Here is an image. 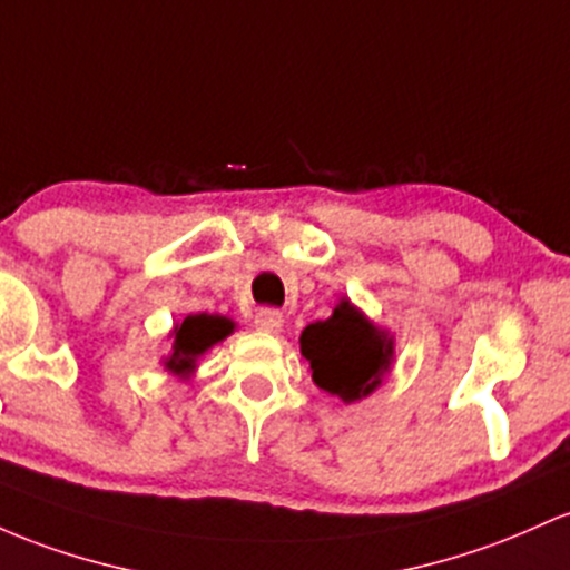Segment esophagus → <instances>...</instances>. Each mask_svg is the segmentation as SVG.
Wrapping results in <instances>:
<instances>
[{"mask_svg": "<svg viewBox=\"0 0 570 570\" xmlns=\"http://www.w3.org/2000/svg\"><path fill=\"white\" fill-rule=\"evenodd\" d=\"M255 328L266 331V334H277L283 328V312L274 309V306H264V309L255 312Z\"/></svg>", "mask_w": 570, "mask_h": 570, "instance_id": "esophagus-1", "label": "esophagus"}]
</instances>
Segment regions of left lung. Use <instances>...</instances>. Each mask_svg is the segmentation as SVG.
Here are the masks:
<instances>
[{"label":"left lung","mask_w":570,"mask_h":570,"mask_svg":"<svg viewBox=\"0 0 570 570\" xmlns=\"http://www.w3.org/2000/svg\"><path fill=\"white\" fill-rule=\"evenodd\" d=\"M302 355L320 390L342 401H357L382 382L393 355V338L376 331L350 302L328 320L306 325Z\"/></svg>","instance_id":"obj_1"}]
</instances>
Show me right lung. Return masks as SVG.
<instances>
[{"mask_svg":"<svg viewBox=\"0 0 570 570\" xmlns=\"http://www.w3.org/2000/svg\"><path fill=\"white\" fill-rule=\"evenodd\" d=\"M234 331L232 320L217 315H190L185 317L175 328V344H171V355L166 357V368L175 374H185L194 368V361L204 350L213 344L223 342Z\"/></svg>","mask_w":570,"mask_h":570,"instance_id":"right-lung-1","label":"right lung"}]
</instances>
